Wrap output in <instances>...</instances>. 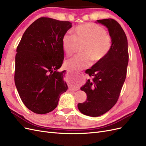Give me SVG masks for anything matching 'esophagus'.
<instances>
[{
	"mask_svg": "<svg viewBox=\"0 0 146 146\" xmlns=\"http://www.w3.org/2000/svg\"><path fill=\"white\" fill-rule=\"evenodd\" d=\"M77 74H78V76H80V82L82 83L83 81L84 80V78H85V76H84L83 73L80 72H78Z\"/></svg>",
	"mask_w": 146,
	"mask_h": 146,
	"instance_id": "obj_1",
	"label": "esophagus"
}]
</instances>
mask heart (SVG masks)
<instances>
[{
    "label": "heart",
    "instance_id": "obj_1",
    "mask_svg": "<svg viewBox=\"0 0 146 146\" xmlns=\"http://www.w3.org/2000/svg\"><path fill=\"white\" fill-rule=\"evenodd\" d=\"M73 35L65 34L61 43L64 52L67 56L71 55L77 43H85L82 49V55H75L65 61L68 69L80 70L91 64L102 60L111 49L112 42L110 35L102 26L87 23L78 25L72 30Z\"/></svg>",
    "mask_w": 146,
    "mask_h": 146
}]
</instances>
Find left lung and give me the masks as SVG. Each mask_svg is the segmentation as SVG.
<instances>
[{"instance_id":"1","label":"left lung","mask_w":146,"mask_h":146,"mask_svg":"<svg viewBox=\"0 0 146 146\" xmlns=\"http://www.w3.org/2000/svg\"><path fill=\"white\" fill-rule=\"evenodd\" d=\"M96 23L108 29L112 45L102 60L86 70L93 78L80 88L87 98L83 103L78 104V108L83 114L92 117L102 115L116 104L129 63L127 38L120 24L112 19L97 20Z\"/></svg>"}]
</instances>
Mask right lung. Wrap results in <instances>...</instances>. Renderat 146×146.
I'll return each instance as SVG.
<instances>
[{
  "mask_svg": "<svg viewBox=\"0 0 146 146\" xmlns=\"http://www.w3.org/2000/svg\"><path fill=\"white\" fill-rule=\"evenodd\" d=\"M72 27L69 21L40 17L25 31L17 47L15 83L25 107L36 114L53 111L68 89L64 81L61 40Z\"/></svg>",
  "mask_w": 146,
  "mask_h": 146,
  "instance_id": "add662e5",
  "label": "right lung"
}]
</instances>
